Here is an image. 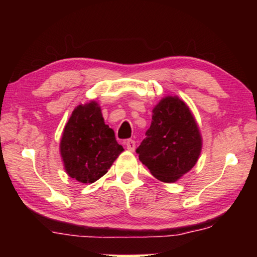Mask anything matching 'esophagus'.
I'll use <instances>...</instances> for the list:
<instances>
[{
    "label": "esophagus",
    "instance_id": "1",
    "mask_svg": "<svg viewBox=\"0 0 257 257\" xmlns=\"http://www.w3.org/2000/svg\"><path fill=\"white\" fill-rule=\"evenodd\" d=\"M126 147H127L128 151H131V152H133V151L136 150V142L133 139H128L127 142H126Z\"/></svg>",
    "mask_w": 257,
    "mask_h": 257
}]
</instances>
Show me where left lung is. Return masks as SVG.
<instances>
[{
    "instance_id": "8db88e82",
    "label": "left lung",
    "mask_w": 257,
    "mask_h": 257,
    "mask_svg": "<svg viewBox=\"0 0 257 257\" xmlns=\"http://www.w3.org/2000/svg\"><path fill=\"white\" fill-rule=\"evenodd\" d=\"M136 152L158 180L174 182L187 173L201 152V136L187 105L178 97L164 98Z\"/></svg>"
}]
</instances>
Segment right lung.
<instances>
[{
    "mask_svg": "<svg viewBox=\"0 0 257 257\" xmlns=\"http://www.w3.org/2000/svg\"><path fill=\"white\" fill-rule=\"evenodd\" d=\"M122 151L113 130L105 125L96 101L73 110L61 140V154L70 177L92 184L106 173Z\"/></svg>",
    "mask_w": 257,
    "mask_h": 257,
    "instance_id": "add662e5",
    "label": "right lung"
}]
</instances>
